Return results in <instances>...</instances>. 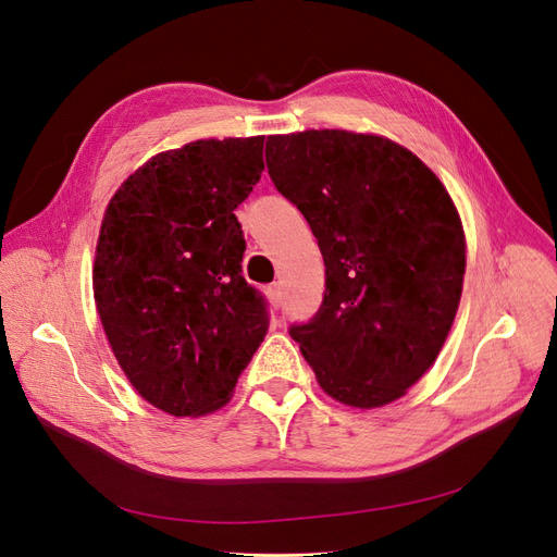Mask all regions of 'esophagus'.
Segmentation results:
<instances>
[{
    "instance_id": "1",
    "label": "esophagus",
    "mask_w": 557,
    "mask_h": 557,
    "mask_svg": "<svg viewBox=\"0 0 557 557\" xmlns=\"http://www.w3.org/2000/svg\"><path fill=\"white\" fill-rule=\"evenodd\" d=\"M267 296H269V300H271V305H273L275 309L282 305V290H280L277 284H271V286L267 288Z\"/></svg>"
}]
</instances>
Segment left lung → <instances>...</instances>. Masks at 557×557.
<instances>
[{
    "mask_svg": "<svg viewBox=\"0 0 557 557\" xmlns=\"http://www.w3.org/2000/svg\"><path fill=\"white\" fill-rule=\"evenodd\" d=\"M275 189L307 219L325 259V296L288 327L320 388L374 408L431 368L451 330L465 234L435 173L376 135H271Z\"/></svg>",
    "mask_w": 557,
    "mask_h": 557,
    "instance_id": "1",
    "label": "left lung"
}]
</instances>
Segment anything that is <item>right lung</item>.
Wrapping results in <instances>:
<instances>
[{
  "label": "right lung",
  "mask_w": 557,
  "mask_h": 557,
  "mask_svg": "<svg viewBox=\"0 0 557 557\" xmlns=\"http://www.w3.org/2000/svg\"><path fill=\"white\" fill-rule=\"evenodd\" d=\"M263 137L198 139L137 169L108 205L95 300L135 391L171 416L230 399L269 330V302L242 275L234 210L263 171Z\"/></svg>",
  "instance_id": "1"
}]
</instances>
